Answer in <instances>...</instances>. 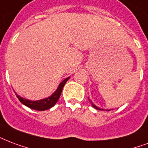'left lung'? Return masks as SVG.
Listing matches in <instances>:
<instances>
[{
	"label": "left lung",
	"mask_w": 148,
	"mask_h": 148,
	"mask_svg": "<svg viewBox=\"0 0 148 148\" xmlns=\"http://www.w3.org/2000/svg\"><path fill=\"white\" fill-rule=\"evenodd\" d=\"M89 101H90V103L92 104V107H93V108H95V109H98V110H103V109H100V108H99V107H97L96 106H95V105L93 104V103H92V101H91L90 99H89ZM108 111H109V110H108Z\"/></svg>",
	"instance_id": "obj_1"
}]
</instances>
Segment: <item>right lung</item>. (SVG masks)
<instances>
[{"instance_id": "1", "label": "right lung", "mask_w": 148, "mask_h": 148, "mask_svg": "<svg viewBox=\"0 0 148 148\" xmlns=\"http://www.w3.org/2000/svg\"><path fill=\"white\" fill-rule=\"evenodd\" d=\"M69 78L70 77H67V78L64 79V81L59 84L56 92H54L51 96L48 97L47 99H41V100H38V101H30L28 99H23L22 97L19 96L18 95H17L16 93L15 94H16L17 98L19 99V101H21L23 105L26 106L27 107H29L30 109H35V110H38V111H44V110H47V109L52 108L57 102L58 99L60 97L64 84H66V82L68 81Z\"/></svg>"}]
</instances>
